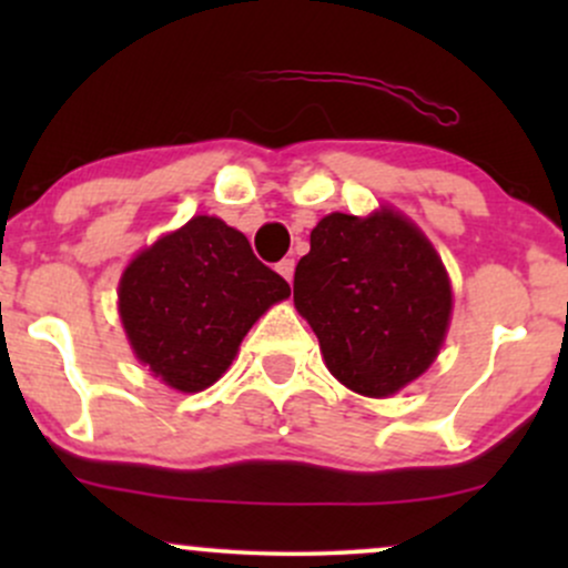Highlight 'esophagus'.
I'll list each match as a JSON object with an SVG mask.
<instances>
[{
  "label": "esophagus",
  "mask_w": 568,
  "mask_h": 568,
  "mask_svg": "<svg viewBox=\"0 0 568 568\" xmlns=\"http://www.w3.org/2000/svg\"><path fill=\"white\" fill-rule=\"evenodd\" d=\"M277 272H280V275H283V277L288 280V283H291V280H293V272H296V262H293V258H283V262L277 264Z\"/></svg>",
  "instance_id": "34e87169"
}]
</instances>
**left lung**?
<instances>
[{"mask_svg":"<svg viewBox=\"0 0 568 568\" xmlns=\"http://www.w3.org/2000/svg\"><path fill=\"white\" fill-rule=\"evenodd\" d=\"M293 304L344 387L389 397L438 357L452 283L433 243L400 213H331L296 264Z\"/></svg>","mask_w":568,"mask_h":568,"instance_id":"8db88e82","label":"left lung"}]
</instances>
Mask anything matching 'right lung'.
<instances>
[{"mask_svg": "<svg viewBox=\"0 0 568 568\" xmlns=\"http://www.w3.org/2000/svg\"><path fill=\"white\" fill-rule=\"evenodd\" d=\"M291 285L253 256L243 232L194 216L120 280V317L135 357L179 393H200L232 366L251 325Z\"/></svg>", "mask_w": 568, "mask_h": 568, "instance_id": "right-lung-1", "label": "right lung"}]
</instances>
